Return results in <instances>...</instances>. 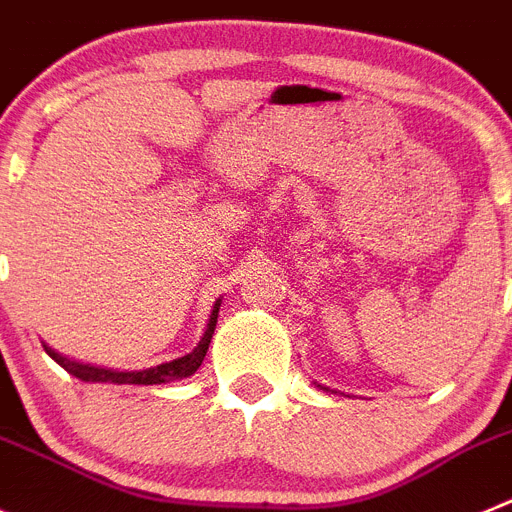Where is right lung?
I'll return each instance as SVG.
<instances>
[{
	"label": "right lung",
	"mask_w": 512,
	"mask_h": 512,
	"mask_svg": "<svg viewBox=\"0 0 512 512\" xmlns=\"http://www.w3.org/2000/svg\"><path fill=\"white\" fill-rule=\"evenodd\" d=\"M219 306H222V301L214 303V311H211L204 336H201V342L196 344L193 352H188L186 357L173 359V362H163V365L147 367V370H140V372H119V370H109V367L86 365V362H76V359L71 357H63V354H58L50 347H45V352H48L50 357H53L55 362L68 372V375L78 377V380H84V382H112V385H163V382L183 380V377H191L193 372L199 370L206 352H209L211 336H214V329H216V319H219Z\"/></svg>",
	"instance_id": "right-lung-1"
}]
</instances>
